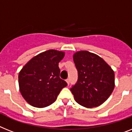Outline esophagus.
Returning <instances> with one entry per match:
<instances>
[{
	"label": "esophagus",
	"instance_id": "obj_1",
	"mask_svg": "<svg viewBox=\"0 0 132 132\" xmlns=\"http://www.w3.org/2000/svg\"><path fill=\"white\" fill-rule=\"evenodd\" d=\"M66 81H67V84H69V82H70V81H69V79H66Z\"/></svg>",
	"mask_w": 132,
	"mask_h": 132
}]
</instances>
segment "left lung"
I'll list each match as a JSON object with an SVG mask.
<instances>
[{"label": "left lung", "mask_w": 132, "mask_h": 132, "mask_svg": "<svg viewBox=\"0 0 132 132\" xmlns=\"http://www.w3.org/2000/svg\"><path fill=\"white\" fill-rule=\"evenodd\" d=\"M78 73V81L70 90L78 104L87 108L100 106L115 88V73L97 54L86 51L73 54Z\"/></svg>", "instance_id": "1"}]
</instances>
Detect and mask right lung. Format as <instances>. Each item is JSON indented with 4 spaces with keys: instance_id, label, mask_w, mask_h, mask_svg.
I'll return each instance as SVG.
<instances>
[{
    "instance_id": "add662e5",
    "label": "right lung",
    "mask_w": 132,
    "mask_h": 132,
    "mask_svg": "<svg viewBox=\"0 0 132 132\" xmlns=\"http://www.w3.org/2000/svg\"><path fill=\"white\" fill-rule=\"evenodd\" d=\"M65 53L48 50L35 56L19 73V90L30 105L43 108L53 104L67 84L60 78L59 63Z\"/></svg>"
}]
</instances>
